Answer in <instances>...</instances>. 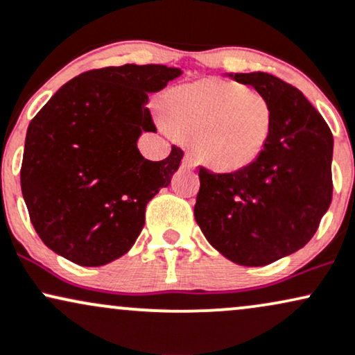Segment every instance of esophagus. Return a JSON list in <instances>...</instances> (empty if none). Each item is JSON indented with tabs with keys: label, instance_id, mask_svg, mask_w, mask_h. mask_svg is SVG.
<instances>
[{
	"label": "esophagus",
	"instance_id": "34e87169",
	"mask_svg": "<svg viewBox=\"0 0 355 355\" xmlns=\"http://www.w3.org/2000/svg\"><path fill=\"white\" fill-rule=\"evenodd\" d=\"M182 166H184V168H187V169H196V168H198V162L194 161V157L191 156V154H186L184 159H182Z\"/></svg>",
	"mask_w": 355,
	"mask_h": 355
}]
</instances>
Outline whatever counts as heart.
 I'll return each mask as SVG.
<instances>
[{
  "instance_id": "b5f03b06",
  "label": "heart",
  "mask_w": 355,
  "mask_h": 355,
  "mask_svg": "<svg viewBox=\"0 0 355 355\" xmlns=\"http://www.w3.org/2000/svg\"><path fill=\"white\" fill-rule=\"evenodd\" d=\"M166 119L174 132L194 139L199 159L218 171H236L264 151L272 107L257 91L211 78L176 87L166 99Z\"/></svg>"
}]
</instances>
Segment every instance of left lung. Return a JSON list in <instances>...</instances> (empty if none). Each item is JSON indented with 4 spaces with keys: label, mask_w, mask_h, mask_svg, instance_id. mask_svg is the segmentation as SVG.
Wrapping results in <instances>:
<instances>
[{
    "label": "left lung",
    "mask_w": 355,
    "mask_h": 355,
    "mask_svg": "<svg viewBox=\"0 0 355 355\" xmlns=\"http://www.w3.org/2000/svg\"><path fill=\"white\" fill-rule=\"evenodd\" d=\"M264 94L272 128L264 151L236 173L199 169L194 218L216 251L268 266L311 241L332 201V132L297 87L268 73H229Z\"/></svg>",
    "instance_id": "1"
}]
</instances>
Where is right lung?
<instances>
[{"mask_svg": "<svg viewBox=\"0 0 355 355\" xmlns=\"http://www.w3.org/2000/svg\"><path fill=\"white\" fill-rule=\"evenodd\" d=\"M182 71L124 64L86 71L61 86L33 118L24 141L21 191L37 236L74 264L96 268L124 256L144 227L146 206L168 187L182 159L137 149L156 132L148 110Z\"/></svg>", "mask_w": 355, "mask_h": 355, "instance_id": "obj_1", "label": "right lung"}]
</instances>
